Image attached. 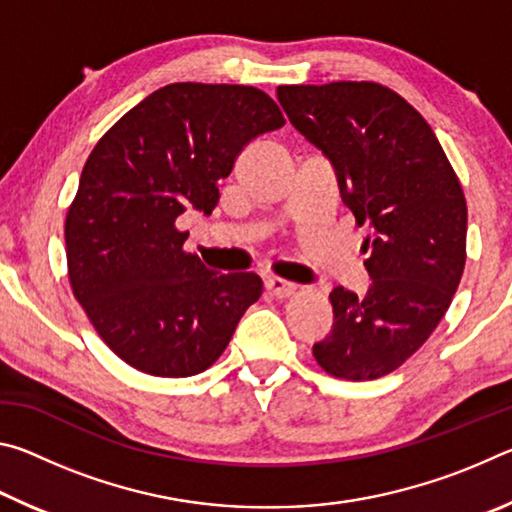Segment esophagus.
<instances>
[{"mask_svg":"<svg viewBox=\"0 0 512 512\" xmlns=\"http://www.w3.org/2000/svg\"><path fill=\"white\" fill-rule=\"evenodd\" d=\"M266 284V291L271 293L273 298H289L296 293V284H291L287 280H280V277H268L264 282Z\"/></svg>","mask_w":512,"mask_h":512,"instance_id":"esophagus-1","label":"esophagus"}]
</instances>
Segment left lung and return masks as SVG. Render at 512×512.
I'll list each match as a JSON object with an SVG mask.
<instances>
[{
    "label": "left lung",
    "instance_id": "8db88e82",
    "mask_svg": "<svg viewBox=\"0 0 512 512\" xmlns=\"http://www.w3.org/2000/svg\"><path fill=\"white\" fill-rule=\"evenodd\" d=\"M277 101L332 164L341 201L370 230L368 293H329L332 332L314 343V357L339 379L384 377L429 339L461 282V183L420 112L384 85H280Z\"/></svg>",
    "mask_w": 512,
    "mask_h": 512
}]
</instances>
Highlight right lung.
I'll list each match as a JSON object with an SVG mask.
<instances>
[{
    "label": "right lung",
    "mask_w": 512,
    "mask_h": 512,
    "mask_svg": "<svg viewBox=\"0 0 512 512\" xmlns=\"http://www.w3.org/2000/svg\"><path fill=\"white\" fill-rule=\"evenodd\" d=\"M277 103L248 85L171 83L94 146L65 221L74 296L108 348L155 377L198 375L221 357L262 296L255 273H214L185 253L187 207L212 214L219 183Z\"/></svg>",
    "instance_id": "right-lung-1"
}]
</instances>
